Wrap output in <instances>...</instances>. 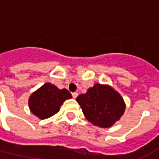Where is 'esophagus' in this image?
<instances>
[{"mask_svg": "<svg viewBox=\"0 0 159 159\" xmlns=\"http://www.w3.org/2000/svg\"><path fill=\"white\" fill-rule=\"evenodd\" d=\"M77 96H78V93H76V92H75V93H72V97L74 98V99H76Z\"/></svg>", "mask_w": 159, "mask_h": 159, "instance_id": "1", "label": "esophagus"}]
</instances>
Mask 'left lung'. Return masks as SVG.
Segmentation results:
<instances>
[{"mask_svg":"<svg viewBox=\"0 0 159 159\" xmlns=\"http://www.w3.org/2000/svg\"><path fill=\"white\" fill-rule=\"evenodd\" d=\"M76 100L87 120L100 128L112 126L125 111L123 97L109 85L96 83Z\"/></svg>","mask_w":159,"mask_h":159,"instance_id":"8db88e82","label":"left lung"}]
</instances>
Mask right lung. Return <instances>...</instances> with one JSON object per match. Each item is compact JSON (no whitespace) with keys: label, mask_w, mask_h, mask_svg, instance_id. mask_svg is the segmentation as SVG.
<instances>
[{"label":"right lung","mask_w":159,"mask_h":159,"mask_svg":"<svg viewBox=\"0 0 159 159\" xmlns=\"http://www.w3.org/2000/svg\"><path fill=\"white\" fill-rule=\"evenodd\" d=\"M71 97L66 89H59L54 85L47 83L30 95V110L40 119H46L57 113L63 102Z\"/></svg>","instance_id":"1"}]
</instances>
